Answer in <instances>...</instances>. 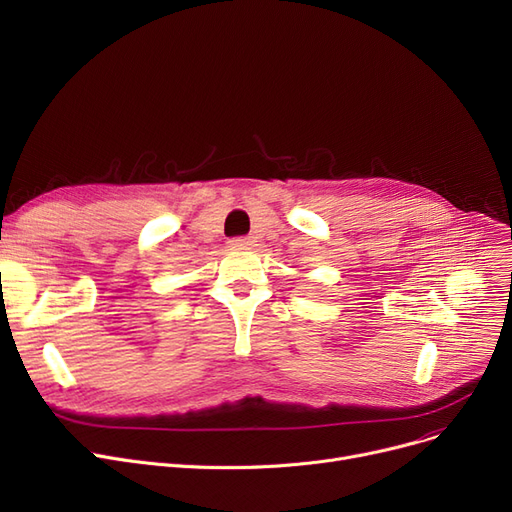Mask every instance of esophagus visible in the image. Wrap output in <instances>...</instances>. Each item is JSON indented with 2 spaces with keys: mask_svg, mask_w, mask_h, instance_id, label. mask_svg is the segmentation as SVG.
<instances>
[{
  "mask_svg": "<svg viewBox=\"0 0 512 512\" xmlns=\"http://www.w3.org/2000/svg\"><path fill=\"white\" fill-rule=\"evenodd\" d=\"M232 247H249V244H253V238L251 236H236L230 240Z\"/></svg>",
  "mask_w": 512,
  "mask_h": 512,
  "instance_id": "34e87169",
  "label": "esophagus"
}]
</instances>
